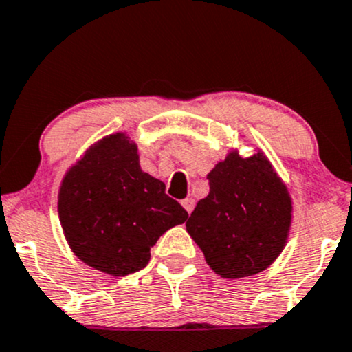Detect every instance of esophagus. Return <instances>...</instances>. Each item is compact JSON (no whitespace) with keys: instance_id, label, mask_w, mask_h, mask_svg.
<instances>
[{"instance_id":"34e87169","label":"esophagus","mask_w":352,"mask_h":352,"mask_svg":"<svg viewBox=\"0 0 352 352\" xmlns=\"http://www.w3.org/2000/svg\"><path fill=\"white\" fill-rule=\"evenodd\" d=\"M182 206H184V208L187 210V213L190 214L195 208V200L193 198H185V200H182Z\"/></svg>"}]
</instances>
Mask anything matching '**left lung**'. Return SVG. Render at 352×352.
Masks as SVG:
<instances>
[{"label": "left lung", "mask_w": 352, "mask_h": 352, "mask_svg": "<svg viewBox=\"0 0 352 352\" xmlns=\"http://www.w3.org/2000/svg\"><path fill=\"white\" fill-rule=\"evenodd\" d=\"M208 182V197L187 221L206 264L224 278L267 269L282 252L292 223V198L272 164L261 151L245 159L231 151Z\"/></svg>", "instance_id": "obj_1"}]
</instances>
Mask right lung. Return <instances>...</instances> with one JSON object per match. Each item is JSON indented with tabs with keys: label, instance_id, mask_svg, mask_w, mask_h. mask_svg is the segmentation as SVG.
<instances>
[{
	"label": "right lung",
	"instance_id": "1",
	"mask_svg": "<svg viewBox=\"0 0 352 352\" xmlns=\"http://www.w3.org/2000/svg\"><path fill=\"white\" fill-rule=\"evenodd\" d=\"M58 218L75 256L121 277L144 269L151 248L188 213L165 185L141 170L138 146L126 134L101 139L63 177Z\"/></svg>",
	"mask_w": 352,
	"mask_h": 352
}]
</instances>
